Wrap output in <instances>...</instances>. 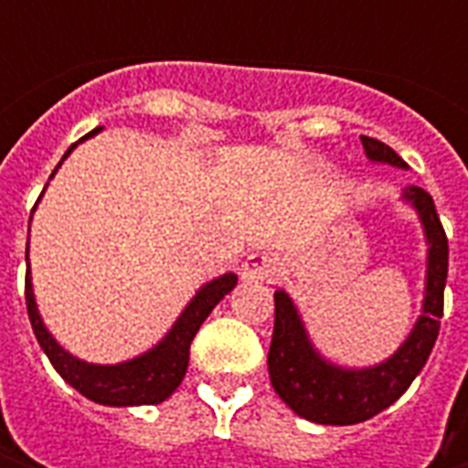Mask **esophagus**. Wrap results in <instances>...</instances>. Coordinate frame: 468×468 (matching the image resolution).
Segmentation results:
<instances>
[{
  "instance_id": "1",
  "label": "esophagus",
  "mask_w": 468,
  "mask_h": 468,
  "mask_svg": "<svg viewBox=\"0 0 468 468\" xmlns=\"http://www.w3.org/2000/svg\"><path fill=\"white\" fill-rule=\"evenodd\" d=\"M281 273H283V268L273 252H252L242 262L244 281H276Z\"/></svg>"
}]
</instances>
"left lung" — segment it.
Wrapping results in <instances>:
<instances>
[{"label":"left lung","instance_id":"obj_1","mask_svg":"<svg viewBox=\"0 0 468 468\" xmlns=\"http://www.w3.org/2000/svg\"><path fill=\"white\" fill-rule=\"evenodd\" d=\"M369 161L406 169L404 158L375 137L362 135ZM409 206L417 210L427 239V279L422 314L406 341L386 362L372 367H341L314 349L297 307L286 292H276V323L268 351L271 386L294 414L317 424H356L372 420L396 404L411 380L422 372L438 341L442 317V292L448 279V237L435 203L422 187H404Z\"/></svg>","mask_w":468,"mask_h":468}]
</instances>
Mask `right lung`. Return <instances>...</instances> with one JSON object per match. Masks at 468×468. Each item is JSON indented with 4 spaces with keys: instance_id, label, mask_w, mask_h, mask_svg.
<instances>
[{
    "instance_id": "obj_1",
    "label": "right lung",
    "mask_w": 468,
    "mask_h": 468,
    "mask_svg": "<svg viewBox=\"0 0 468 468\" xmlns=\"http://www.w3.org/2000/svg\"><path fill=\"white\" fill-rule=\"evenodd\" d=\"M101 127H96L93 133H88L82 140L99 135ZM78 145V143H75ZM67 148V154L62 155V161L72 154V148ZM59 161V166H62ZM57 166V169H59ZM54 169V174H57ZM51 174V176H54ZM44 195V192H41ZM41 200V197H38ZM33 218V213H30ZM26 262H27V247H26ZM237 286V276L234 273H224L218 279L207 281L200 286V292L189 299V304L182 310V314L176 317V323L171 325V331L155 344L154 349H148L145 354H140L135 359L119 362V365H93V362H82L78 356H72L69 351H64L57 338L46 331L44 320L38 314V304L33 297V283H30V262H27L26 273V304L27 317L33 333L41 344V349L48 356V362L54 365V369L62 375L69 386L75 388L78 393H82L85 399L96 401L103 406H143V404H161L166 401L171 393L179 388V383L185 380V372L189 365V344L195 338V333L200 331V325L206 323V317L213 313V307Z\"/></svg>"
}]
</instances>
